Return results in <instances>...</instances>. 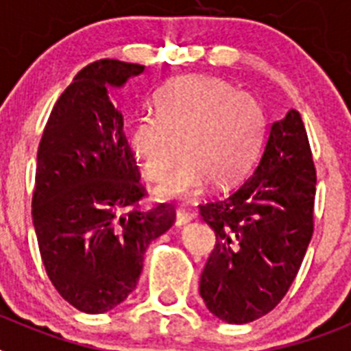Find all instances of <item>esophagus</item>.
I'll list each match as a JSON object with an SVG mask.
<instances>
[{"label":"esophagus","mask_w":351,"mask_h":351,"mask_svg":"<svg viewBox=\"0 0 351 351\" xmlns=\"http://www.w3.org/2000/svg\"><path fill=\"white\" fill-rule=\"evenodd\" d=\"M193 219V214L186 213V210H178L176 214V226H184Z\"/></svg>","instance_id":"34e87169"}]
</instances>
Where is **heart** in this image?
I'll return each mask as SVG.
<instances>
[{
    "mask_svg": "<svg viewBox=\"0 0 351 351\" xmlns=\"http://www.w3.org/2000/svg\"><path fill=\"white\" fill-rule=\"evenodd\" d=\"M158 114H142L128 133V147L149 181L169 176L156 190L161 200L202 193L207 182L228 188L258 156L265 121L258 101L232 84L190 77L169 84L156 96Z\"/></svg>",
    "mask_w": 351,
    "mask_h": 351,
    "instance_id": "1",
    "label": "heart"
}]
</instances>
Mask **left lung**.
<instances>
[{
  "label": "left lung",
  "mask_w": 351,
  "mask_h": 351,
  "mask_svg": "<svg viewBox=\"0 0 351 351\" xmlns=\"http://www.w3.org/2000/svg\"><path fill=\"white\" fill-rule=\"evenodd\" d=\"M316 169L297 110L272 123L258 165L228 195L200 204L216 246L200 276L207 309L247 324L281 302L313 237Z\"/></svg>",
  "instance_id": "obj_1"
}]
</instances>
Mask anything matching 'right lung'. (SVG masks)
Returning <instances> with one entry per match:
<instances>
[{"label": "right lung", "mask_w": 351, "mask_h": 351, "mask_svg": "<svg viewBox=\"0 0 351 351\" xmlns=\"http://www.w3.org/2000/svg\"><path fill=\"white\" fill-rule=\"evenodd\" d=\"M144 68L117 60L82 68L56 101L36 154L31 213L42 262L60 295L93 315L135 290L145 250L176 219L169 204L138 209L145 188L108 96Z\"/></svg>", "instance_id": "add662e5"}]
</instances>
